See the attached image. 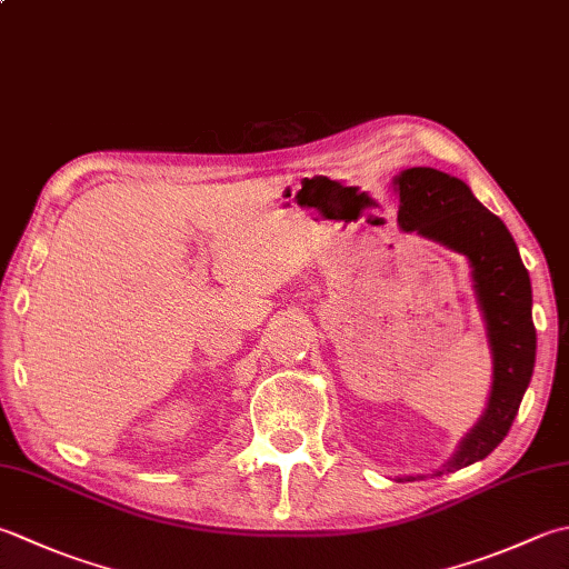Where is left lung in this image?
Listing matches in <instances>:
<instances>
[{"instance_id": "8db88e82", "label": "left lung", "mask_w": 569, "mask_h": 569, "mask_svg": "<svg viewBox=\"0 0 569 569\" xmlns=\"http://www.w3.org/2000/svg\"><path fill=\"white\" fill-rule=\"evenodd\" d=\"M399 224L469 256L473 288L493 350V389L486 415L461 441L447 471L486 459L508 437L536 367V326L528 269L493 211L456 177L411 167L397 177ZM441 473V471H439Z\"/></svg>"}]
</instances>
